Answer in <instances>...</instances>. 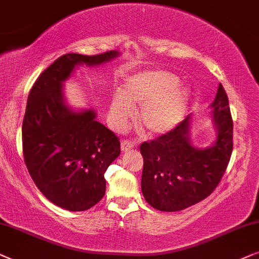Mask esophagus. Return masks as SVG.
I'll list each match as a JSON object with an SVG mask.
<instances>
[{
	"label": "esophagus",
	"instance_id": "34e87169",
	"mask_svg": "<svg viewBox=\"0 0 259 259\" xmlns=\"http://www.w3.org/2000/svg\"><path fill=\"white\" fill-rule=\"evenodd\" d=\"M134 146H135V143L132 142V141H129V140H123L122 143H120V148H122L123 151L130 150Z\"/></svg>",
	"mask_w": 259,
	"mask_h": 259
}]
</instances>
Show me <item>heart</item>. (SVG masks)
I'll use <instances>...</instances> for the list:
<instances>
[{
    "instance_id": "obj_1",
    "label": "heart",
    "mask_w": 259,
    "mask_h": 259,
    "mask_svg": "<svg viewBox=\"0 0 259 259\" xmlns=\"http://www.w3.org/2000/svg\"><path fill=\"white\" fill-rule=\"evenodd\" d=\"M191 92L177 74L164 70L141 72L124 81L122 92L113 96L109 119L116 130H123L141 106L139 120L150 135H161L178 125L187 113Z\"/></svg>"
}]
</instances>
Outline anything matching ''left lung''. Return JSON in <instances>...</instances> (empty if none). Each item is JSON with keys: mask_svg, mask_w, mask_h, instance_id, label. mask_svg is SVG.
<instances>
[{"mask_svg": "<svg viewBox=\"0 0 259 259\" xmlns=\"http://www.w3.org/2000/svg\"><path fill=\"white\" fill-rule=\"evenodd\" d=\"M212 108L218 136L211 147L198 149L192 146L189 115L173 130L141 144V188L148 204L158 211L175 212L195 205L207 198L222 180L233 149V120L222 84Z\"/></svg>", "mask_w": 259, "mask_h": 259, "instance_id": "left-lung-1", "label": "left lung"}]
</instances>
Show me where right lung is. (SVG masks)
<instances>
[{
  "label": "right lung",
  "instance_id": "obj_1",
  "mask_svg": "<svg viewBox=\"0 0 259 259\" xmlns=\"http://www.w3.org/2000/svg\"><path fill=\"white\" fill-rule=\"evenodd\" d=\"M117 55V51L61 55L29 91L22 123L25 163L40 192L67 211H86L101 201L104 174L118 157L120 142L96 120L94 110L74 112L65 104L63 82L77 65L96 66Z\"/></svg>",
  "mask_w": 259,
  "mask_h": 259
}]
</instances>
